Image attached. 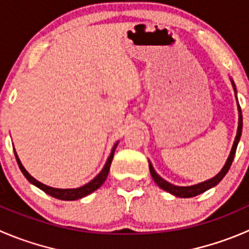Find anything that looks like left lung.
I'll use <instances>...</instances> for the list:
<instances>
[{
    "instance_id": "left-lung-1",
    "label": "left lung",
    "mask_w": 249,
    "mask_h": 249,
    "mask_svg": "<svg viewBox=\"0 0 249 249\" xmlns=\"http://www.w3.org/2000/svg\"><path fill=\"white\" fill-rule=\"evenodd\" d=\"M230 81H231V84H232L233 91H235V97L237 98V90H236L235 83H233V80L231 78H230ZM237 109H238V127H237V134H236L235 141H233V144H232V148H231L230 154H229L228 159H226L225 164H224V166L221 168V170L219 171V173L216 174L214 178L203 181V182L196 183V185L176 186V185H173V183L168 182L166 180H164L163 178H160V175H158V174H157V171L154 170L152 163L148 160L149 171H151V175H152V178H153L154 182H156L161 190H164V191L169 192V194L174 195V196H176V197H180V198H191V197L198 196V195L208 191L209 189H213V187H215V186L218 185L221 180H223L224 176L228 174L229 169H230L231 164H232L233 158H235L236 148H237V144H238V142H240L241 135H242V112H241V107H240V105H238V101H237Z\"/></svg>"
}]
</instances>
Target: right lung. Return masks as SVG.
Here are the masks:
<instances>
[{
    "label": "right lung",
    "mask_w": 249,
    "mask_h": 249,
    "mask_svg": "<svg viewBox=\"0 0 249 249\" xmlns=\"http://www.w3.org/2000/svg\"><path fill=\"white\" fill-rule=\"evenodd\" d=\"M118 143H119V141L115 142L114 146H113L109 157H108L107 161H106V164H105V166L102 168V170H101L100 173H98L97 175H96L95 178L90 181V182L85 183V185L80 186V187H76V189H55V187H51V186H47V185H45V183L40 182V181L36 180L35 178H33V176H31L30 174L26 171V169L24 168L23 164H21V161H20V159H19L18 154H17L16 149H14V154H16V159H17V161H18V165H19V168H20L21 173L24 174V176H25L26 180H28L29 182L33 183V185H35L36 187H38V189L42 190L43 192H46L47 195H50V196L54 197V198H57V199H62V201H76V199L84 198V197H86L88 195L92 194L93 191H96L97 189H100L101 186L103 185V182H105L106 178H107L108 173H109L110 164H112L113 157H114V152H115V148H117Z\"/></svg>",
    "instance_id": "add662e5"
}]
</instances>
